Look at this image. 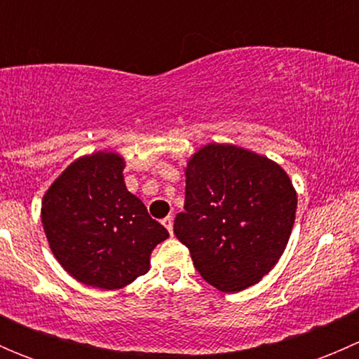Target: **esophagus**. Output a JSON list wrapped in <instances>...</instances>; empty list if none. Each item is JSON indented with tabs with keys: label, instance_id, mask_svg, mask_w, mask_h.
Returning a JSON list of instances; mask_svg holds the SVG:
<instances>
[{
	"label": "esophagus",
	"instance_id": "34e87169",
	"mask_svg": "<svg viewBox=\"0 0 359 359\" xmlns=\"http://www.w3.org/2000/svg\"><path fill=\"white\" fill-rule=\"evenodd\" d=\"M161 224L166 227V229H168V233L172 234V229H173V217H170V215L165 217V219L161 220Z\"/></svg>",
	"mask_w": 359,
	"mask_h": 359
}]
</instances>
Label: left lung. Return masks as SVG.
Returning <instances> with one entry per match:
<instances>
[{
  "instance_id": "obj_1",
  "label": "left lung",
  "mask_w": 359,
  "mask_h": 359,
  "mask_svg": "<svg viewBox=\"0 0 359 359\" xmlns=\"http://www.w3.org/2000/svg\"><path fill=\"white\" fill-rule=\"evenodd\" d=\"M295 210V189L280 165L241 147L208 144L187 163L184 212L173 233L203 280L236 293L276 266Z\"/></svg>"
}]
</instances>
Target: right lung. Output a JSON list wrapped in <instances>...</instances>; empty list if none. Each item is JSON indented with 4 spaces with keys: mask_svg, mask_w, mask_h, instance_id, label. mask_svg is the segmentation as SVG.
Masks as SVG:
<instances>
[{
    "mask_svg": "<svg viewBox=\"0 0 359 359\" xmlns=\"http://www.w3.org/2000/svg\"><path fill=\"white\" fill-rule=\"evenodd\" d=\"M114 153L76 159L43 198L41 222L60 266L88 287L114 290L149 271L154 247L168 231L123 179Z\"/></svg>",
    "mask_w": 359,
    "mask_h": 359,
    "instance_id": "right-lung-1",
    "label": "right lung"
}]
</instances>
